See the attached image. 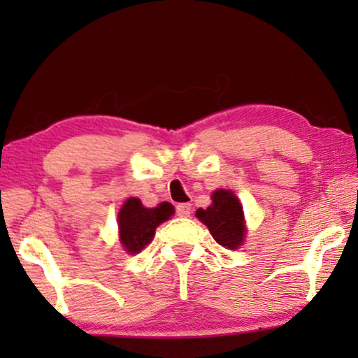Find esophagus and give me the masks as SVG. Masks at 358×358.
Wrapping results in <instances>:
<instances>
[{
	"instance_id": "obj_1",
	"label": "esophagus",
	"mask_w": 358,
	"mask_h": 358,
	"mask_svg": "<svg viewBox=\"0 0 358 358\" xmlns=\"http://www.w3.org/2000/svg\"><path fill=\"white\" fill-rule=\"evenodd\" d=\"M176 213H178V217H190V213H192V205L179 203L178 207H176Z\"/></svg>"
}]
</instances>
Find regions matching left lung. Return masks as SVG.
Returning <instances> with one entry per match:
<instances>
[{"label":"left lung","instance_id":"obj_1","mask_svg":"<svg viewBox=\"0 0 358 358\" xmlns=\"http://www.w3.org/2000/svg\"><path fill=\"white\" fill-rule=\"evenodd\" d=\"M197 217L212 233L220 246L236 249L243 244L246 228H244L243 207L231 190L220 189L212 195V205L207 210L199 208Z\"/></svg>","mask_w":358,"mask_h":358}]
</instances>
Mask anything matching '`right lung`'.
<instances>
[{"label":"right lung","instance_id":"add662e5","mask_svg":"<svg viewBox=\"0 0 358 358\" xmlns=\"http://www.w3.org/2000/svg\"><path fill=\"white\" fill-rule=\"evenodd\" d=\"M174 213V207L168 202L156 208H145L138 199L130 197L119 212L120 243L130 254H136L151 243L156 228Z\"/></svg>","mask_w":358,"mask_h":358}]
</instances>
